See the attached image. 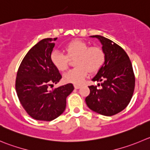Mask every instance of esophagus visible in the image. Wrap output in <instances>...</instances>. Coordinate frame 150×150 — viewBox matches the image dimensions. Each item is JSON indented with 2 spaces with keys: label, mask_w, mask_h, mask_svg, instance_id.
<instances>
[{
  "label": "esophagus",
  "mask_w": 150,
  "mask_h": 150,
  "mask_svg": "<svg viewBox=\"0 0 150 150\" xmlns=\"http://www.w3.org/2000/svg\"><path fill=\"white\" fill-rule=\"evenodd\" d=\"M74 88H75V89H79V88H81V85H74Z\"/></svg>",
  "instance_id": "34e87169"
}]
</instances>
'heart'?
<instances>
[{
	"mask_svg": "<svg viewBox=\"0 0 150 150\" xmlns=\"http://www.w3.org/2000/svg\"><path fill=\"white\" fill-rule=\"evenodd\" d=\"M67 56L58 50H54L50 55V59L55 68L64 71L68 67V58L74 59L76 68L65 73L63 79L68 83L80 85L88 74L96 72L105 62V54L98 46L89 47L87 42L80 40H75L65 46Z\"/></svg>",
	"mask_w": 150,
	"mask_h": 150,
	"instance_id": "b5f03b06",
	"label": "heart"
}]
</instances>
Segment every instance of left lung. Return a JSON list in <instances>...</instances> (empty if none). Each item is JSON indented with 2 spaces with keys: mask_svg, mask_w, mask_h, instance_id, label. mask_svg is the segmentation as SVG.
<instances>
[{
  "mask_svg": "<svg viewBox=\"0 0 150 150\" xmlns=\"http://www.w3.org/2000/svg\"><path fill=\"white\" fill-rule=\"evenodd\" d=\"M102 45L105 62L92 79L101 82L98 86H89L90 94L85 98L91 110L111 116L119 113L128 105L135 88V76L132 63L125 50L110 40L93 35Z\"/></svg>",
  "mask_w": 150,
  "mask_h": 150,
  "instance_id": "left-lung-1",
  "label": "left lung"
}]
</instances>
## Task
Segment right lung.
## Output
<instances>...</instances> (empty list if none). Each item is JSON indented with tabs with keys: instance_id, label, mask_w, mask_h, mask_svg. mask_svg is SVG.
<instances>
[{
	"instance_id": "add662e5",
	"label": "right lung",
	"mask_w": 150,
	"mask_h": 150,
	"mask_svg": "<svg viewBox=\"0 0 150 150\" xmlns=\"http://www.w3.org/2000/svg\"><path fill=\"white\" fill-rule=\"evenodd\" d=\"M57 38L42 40L28 51L17 73L15 88L20 102L33 119L50 122L61 115L66 98L74 88L71 83L50 91L62 78L50 55Z\"/></svg>"
}]
</instances>
